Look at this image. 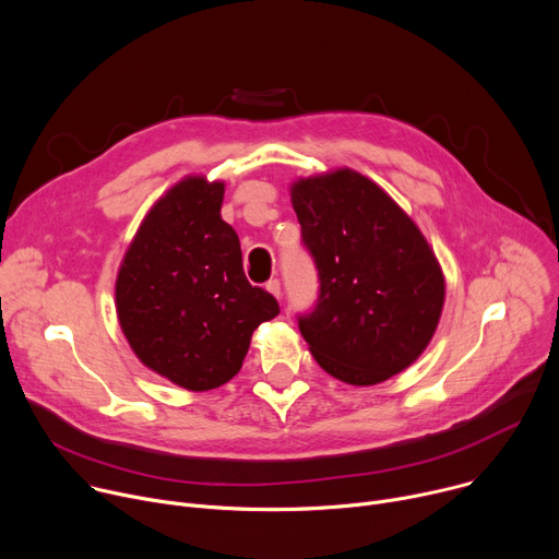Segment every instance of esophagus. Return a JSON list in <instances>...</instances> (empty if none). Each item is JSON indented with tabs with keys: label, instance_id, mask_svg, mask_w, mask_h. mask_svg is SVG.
<instances>
[{
	"label": "esophagus",
	"instance_id": "1",
	"mask_svg": "<svg viewBox=\"0 0 559 559\" xmlns=\"http://www.w3.org/2000/svg\"><path fill=\"white\" fill-rule=\"evenodd\" d=\"M265 289H267V292H270L274 298H281V283H278V278H272V281H267Z\"/></svg>",
	"mask_w": 559,
	"mask_h": 559
}]
</instances>
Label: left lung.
<instances>
[{"label": "left lung", "mask_w": 559, "mask_h": 559, "mask_svg": "<svg viewBox=\"0 0 559 559\" xmlns=\"http://www.w3.org/2000/svg\"><path fill=\"white\" fill-rule=\"evenodd\" d=\"M321 296L298 330L330 376L371 386L412 367L444 307V274L414 218L352 168L289 186Z\"/></svg>", "instance_id": "obj_1"}]
</instances>
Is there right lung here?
<instances>
[{
    "mask_svg": "<svg viewBox=\"0 0 559 559\" xmlns=\"http://www.w3.org/2000/svg\"><path fill=\"white\" fill-rule=\"evenodd\" d=\"M225 183L188 175L158 197L115 283L121 332L154 373L188 391L231 380L254 330L278 302L243 274L238 236L221 218Z\"/></svg>",
    "mask_w": 559,
    "mask_h": 559,
    "instance_id": "obj_1",
    "label": "right lung"
}]
</instances>
